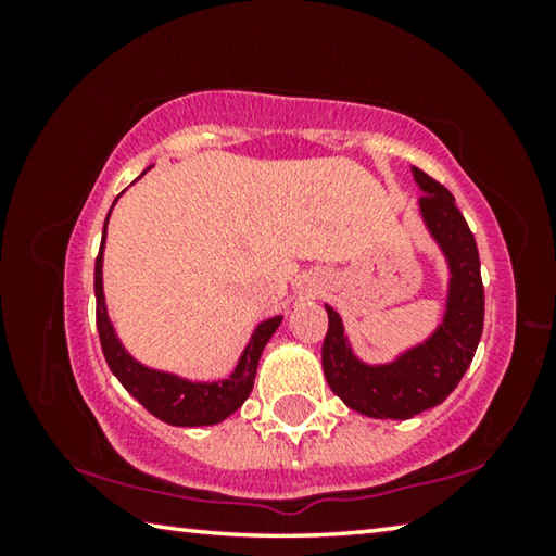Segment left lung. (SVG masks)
Returning a JSON list of instances; mask_svg holds the SVG:
<instances>
[{"instance_id":"obj_1","label":"left lung","mask_w":556,"mask_h":556,"mask_svg":"<svg viewBox=\"0 0 556 556\" xmlns=\"http://www.w3.org/2000/svg\"><path fill=\"white\" fill-rule=\"evenodd\" d=\"M425 195L419 199L427 228L451 267L444 324L419 348L390 365H365L348 348L343 324L331 306L321 348L324 372L348 407L375 419H409L444 402L464 378L483 333L485 296L476 238L448 188L421 168H412Z\"/></svg>"}]
</instances>
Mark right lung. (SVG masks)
Here are the masks:
<instances>
[{"label":"right lung","instance_id":"right-lung-1","mask_svg":"<svg viewBox=\"0 0 556 556\" xmlns=\"http://www.w3.org/2000/svg\"><path fill=\"white\" fill-rule=\"evenodd\" d=\"M102 248H105V235H102V244L96 260V318L102 353H105L110 370L115 372L122 388L142 404L147 412H152L154 417L174 427L218 425L225 417H230L250 397L260 355L265 351L271 333L281 324V316L269 318V321L257 326V331L252 333L248 348H244L238 368H235L228 380L188 382L176 378V375L149 370L144 365H139L135 357L127 355L125 348L119 345L115 331H112L105 308V294H102Z\"/></svg>","mask_w":556,"mask_h":556}]
</instances>
